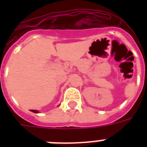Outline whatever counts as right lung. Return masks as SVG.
Segmentation results:
<instances>
[{"label": "right lung", "mask_w": 147, "mask_h": 147, "mask_svg": "<svg viewBox=\"0 0 147 147\" xmlns=\"http://www.w3.org/2000/svg\"><path fill=\"white\" fill-rule=\"evenodd\" d=\"M31 111L33 112V113H38L37 111H36V110H31Z\"/></svg>", "instance_id": "right-lung-1"}]
</instances>
